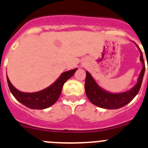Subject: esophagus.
<instances>
[{"label":"esophagus","instance_id":"34e87169","mask_svg":"<svg viewBox=\"0 0 148 148\" xmlns=\"http://www.w3.org/2000/svg\"><path fill=\"white\" fill-rule=\"evenodd\" d=\"M84 65H85V64H82V66H84Z\"/></svg>","mask_w":148,"mask_h":148}]
</instances>
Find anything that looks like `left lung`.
Masks as SVG:
<instances>
[{"label":"left lung","instance_id":"obj_1","mask_svg":"<svg viewBox=\"0 0 148 148\" xmlns=\"http://www.w3.org/2000/svg\"><path fill=\"white\" fill-rule=\"evenodd\" d=\"M133 43L136 45L140 52V61L142 62V69L140 72L139 76L138 77L137 83L130 90L122 92H109L108 90L103 89L102 87H101L92 75L88 71H86V80L85 85H84L86 95L90 101V102L94 105L104 109H119L130 103L138 94L143 80L144 74L145 71V61L143 59L142 51L135 42Z\"/></svg>","mask_w":148,"mask_h":148}]
</instances>
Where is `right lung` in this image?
Segmentation results:
<instances>
[{"instance_id": "obj_1", "label": "right lung", "mask_w": 148, "mask_h": 148, "mask_svg": "<svg viewBox=\"0 0 148 148\" xmlns=\"http://www.w3.org/2000/svg\"><path fill=\"white\" fill-rule=\"evenodd\" d=\"M77 70L78 68L64 72L51 85L35 92H21L12 84L8 76H6V79L10 92L19 102L30 109L43 110L49 108L57 101L62 91L64 84L74 75Z\"/></svg>"}]
</instances>
